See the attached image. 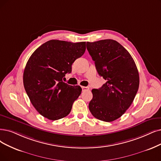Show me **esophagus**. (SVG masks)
I'll use <instances>...</instances> for the list:
<instances>
[{"mask_svg": "<svg viewBox=\"0 0 161 161\" xmlns=\"http://www.w3.org/2000/svg\"><path fill=\"white\" fill-rule=\"evenodd\" d=\"M82 91H88L89 88L87 86H82Z\"/></svg>", "mask_w": 161, "mask_h": 161, "instance_id": "34e87169", "label": "esophagus"}]
</instances>
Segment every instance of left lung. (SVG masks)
Here are the masks:
<instances>
[{"instance_id": "obj_1", "label": "left lung", "mask_w": 161, "mask_h": 161, "mask_svg": "<svg viewBox=\"0 0 161 161\" xmlns=\"http://www.w3.org/2000/svg\"><path fill=\"white\" fill-rule=\"evenodd\" d=\"M86 48L98 73L106 80L99 89L92 90L89 110L96 118L113 121L130 108L137 92V66L130 53L115 40L86 42Z\"/></svg>"}]
</instances>
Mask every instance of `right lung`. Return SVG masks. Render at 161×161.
I'll list each match as a JSON object with an SVG mask.
<instances>
[{"instance_id": "right-lung-1", "label": "right lung", "mask_w": 161, "mask_h": 161, "mask_svg": "<svg viewBox=\"0 0 161 161\" xmlns=\"http://www.w3.org/2000/svg\"><path fill=\"white\" fill-rule=\"evenodd\" d=\"M85 50V42L52 40L30 56L24 71V86L32 105L43 117L57 120L70 112L82 88L67 85L63 79L71 72L72 64Z\"/></svg>"}]
</instances>
